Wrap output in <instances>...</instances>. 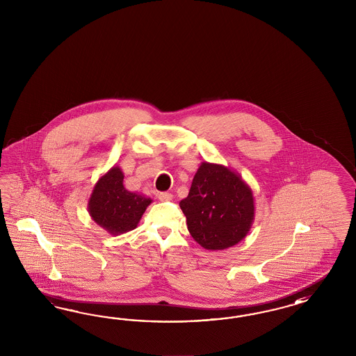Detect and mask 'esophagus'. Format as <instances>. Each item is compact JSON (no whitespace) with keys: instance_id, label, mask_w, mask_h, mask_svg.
<instances>
[{"instance_id":"esophagus-1","label":"esophagus","mask_w":356,"mask_h":356,"mask_svg":"<svg viewBox=\"0 0 356 356\" xmlns=\"http://www.w3.org/2000/svg\"><path fill=\"white\" fill-rule=\"evenodd\" d=\"M158 198H159L161 201H171V200L173 198V195L171 193H167V192H164V193H159Z\"/></svg>"}]
</instances>
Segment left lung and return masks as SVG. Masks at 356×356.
Listing matches in <instances>:
<instances>
[{
    "label": "left lung",
    "instance_id": "left-lung-1",
    "mask_svg": "<svg viewBox=\"0 0 356 356\" xmlns=\"http://www.w3.org/2000/svg\"><path fill=\"white\" fill-rule=\"evenodd\" d=\"M194 240L207 250H223L248 235L254 220L252 188L226 165L202 162L191 191L180 201Z\"/></svg>",
    "mask_w": 356,
    "mask_h": 356
}]
</instances>
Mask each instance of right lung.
Returning <instances> with one entry per match:
<instances>
[{
	"label": "right lung",
	"instance_id": "add662e5",
	"mask_svg": "<svg viewBox=\"0 0 356 356\" xmlns=\"http://www.w3.org/2000/svg\"><path fill=\"white\" fill-rule=\"evenodd\" d=\"M151 202L150 197L128 191L124 186V172L119 165H113L94 185L87 209L97 226L119 236L138 226Z\"/></svg>",
	"mask_w": 356,
	"mask_h": 356
}]
</instances>
